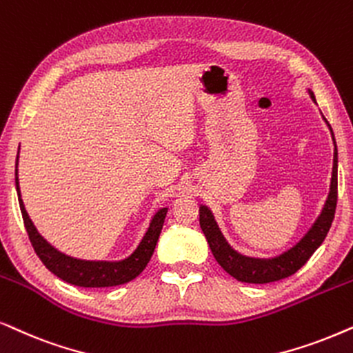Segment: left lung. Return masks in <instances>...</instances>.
<instances>
[{
    "label": "left lung",
    "mask_w": 353,
    "mask_h": 353,
    "mask_svg": "<svg viewBox=\"0 0 353 353\" xmlns=\"http://www.w3.org/2000/svg\"><path fill=\"white\" fill-rule=\"evenodd\" d=\"M308 95L314 103H316L313 92L310 90V88ZM323 119L327 124V128H330L332 142H334V161H332L330 194H327V199L324 201L321 213H319L318 218L314 219L312 228H310L307 234H305L294 247H290L289 250L283 252L278 256L271 258H253L242 255V253L234 250V248L229 245V242L225 241L208 206L200 205V228L205 234L206 241L210 243V248L211 252H213L216 261L219 263L221 268H223L225 272H229L232 278L241 281V283L268 284L274 283V281L289 278V276L297 272L300 268L310 260V256L316 252V248L321 245L323 241L327 236V232H330L337 205V147L330 122L326 121L324 116Z\"/></svg>",
    "instance_id": "obj_1"
}]
</instances>
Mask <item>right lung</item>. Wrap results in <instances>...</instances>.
<instances>
[{"label":"right lung","instance_id":"1","mask_svg":"<svg viewBox=\"0 0 353 353\" xmlns=\"http://www.w3.org/2000/svg\"><path fill=\"white\" fill-rule=\"evenodd\" d=\"M17 159L19 154L16 158V190L23 224H26L27 234H29V239L35 253L39 255L41 263L54 276H58L59 279L65 281V283L79 285V288H111V285L125 284L137 278L140 272L145 270V266H147V263L153 255L158 237L161 234L168 208H159L153 214L142 241H140L137 248L128 258H124V260L95 261L69 256L51 245L43 236H40V232L37 231L34 223H32L30 216L26 211V206H23V201L21 199V189H19L17 177Z\"/></svg>","mask_w":353,"mask_h":353}]
</instances>
